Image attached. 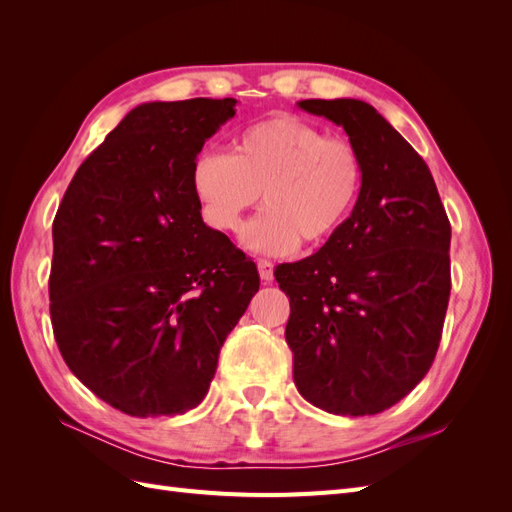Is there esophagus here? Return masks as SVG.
<instances>
[{
	"mask_svg": "<svg viewBox=\"0 0 512 512\" xmlns=\"http://www.w3.org/2000/svg\"><path fill=\"white\" fill-rule=\"evenodd\" d=\"M258 273H260V280L265 284L273 282V262L258 260Z\"/></svg>",
	"mask_w": 512,
	"mask_h": 512,
	"instance_id": "1",
	"label": "esophagus"
}]
</instances>
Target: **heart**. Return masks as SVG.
<instances>
[{"instance_id":"b5f03b06","label":"heart","mask_w":512,"mask_h":512,"mask_svg":"<svg viewBox=\"0 0 512 512\" xmlns=\"http://www.w3.org/2000/svg\"><path fill=\"white\" fill-rule=\"evenodd\" d=\"M363 175L346 138L324 136L297 117H271L232 138L230 156L200 153L192 190L205 220L224 232L241 230L262 194L267 211L247 226L243 243L258 254H288L339 230L361 196Z\"/></svg>"}]
</instances>
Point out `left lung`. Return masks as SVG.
Wrapping results in <instances>:
<instances>
[{"instance_id": "obj_1", "label": "left lung", "mask_w": 512, "mask_h": 512, "mask_svg": "<svg viewBox=\"0 0 512 512\" xmlns=\"http://www.w3.org/2000/svg\"><path fill=\"white\" fill-rule=\"evenodd\" d=\"M342 126L363 160L348 220L320 250L275 269L299 393L339 416L378 414L425 378L451 294V224L436 181L374 106L301 100Z\"/></svg>"}]
</instances>
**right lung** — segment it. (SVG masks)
<instances>
[{
    "instance_id": "right-lung-1",
    "label": "right lung",
    "mask_w": 512,
    "mask_h": 512,
    "mask_svg": "<svg viewBox=\"0 0 512 512\" xmlns=\"http://www.w3.org/2000/svg\"><path fill=\"white\" fill-rule=\"evenodd\" d=\"M235 98L145 102L76 170L53 222L55 342L72 374L130 416L205 399L256 265L203 222L192 166Z\"/></svg>"
}]
</instances>
